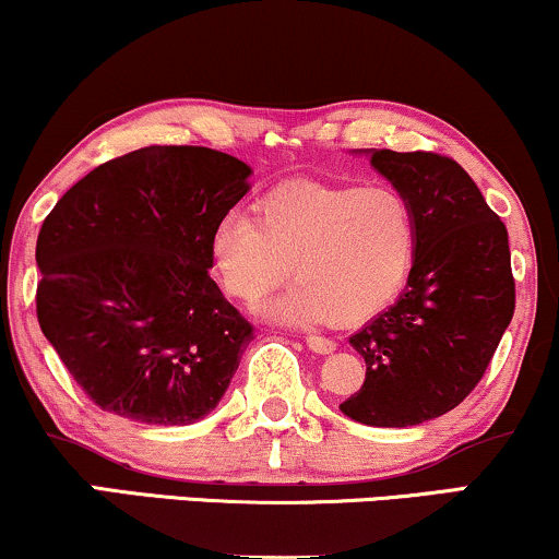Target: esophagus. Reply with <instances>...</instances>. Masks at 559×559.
<instances>
[{
	"instance_id": "1",
	"label": "esophagus",
	"mask_w": 559,
	"mask_h": 559,
	"mask_svg": "<svg viewBox=\"0 0 559 559\" xmlns=\"http://www.w3.org/2000/svg\"><path fill=\"white\" fill-rule=\"evenodd\" d=\"M305 341H307L309 352H314V354H333L335 352V341L322 338V335H307Z\"/></svg>"
}]
</instances>
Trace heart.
I'll use <instances>...</instances> for the list:
<instances>
[{
  "label": "heart",
  "mask_w": 559,
  "mask_h": 559,
  "mask_svg": "<svg viewBox=\"0 0 559 559\" xmlns=\"http://www.w3.org/2000/svg\"><path fill=\"white\" fill-rule=\"evenodd\" d=\"M211 267L218 286L258 307L294 275L299 284L273 301V318L318 325H356L390 307L416 258V215L388 185L288 181L213 226Z\"/></svg>",
  "instance_id": "1"
}]
</instances>
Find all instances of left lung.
<instances>
[{"label":"left lung","instance_id":"obj_1","mask_svg":"<svg viewBox=\"0 0 559 559\" xmlns=\"http://www.w3.org/2000/svg\"><path fill=\"white\" fill-rule=\"evenodd\" d=\"M369 153L414 207L416 258L399 301L348 338L367 378L341 412L369 427H414L472 393L513 320L508 228L453 158Z\"/></svg>","mask_w":559,"mask_h":559}]
</instances>
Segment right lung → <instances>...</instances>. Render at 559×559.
Instances as JSON below:
<instances>
[{
	"instance_id": "add662e5",
	"label": "right lung",
	"mask_w": 559,
	"mask_h": 559,
	"mask_svg": "<svg viewBox=\"0 0 559 559\" xmlns=\"http://www.w3.org/2000/svg\"><path fill=\"white\" fill-rule=\"evenodd\" d=\"M250 174L211 147H140L46 215L38 325L100 412L171 427L218 406L252 325L207 273V241Z\"/></svg>"
}]
</instances>
